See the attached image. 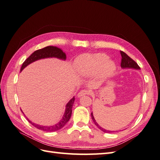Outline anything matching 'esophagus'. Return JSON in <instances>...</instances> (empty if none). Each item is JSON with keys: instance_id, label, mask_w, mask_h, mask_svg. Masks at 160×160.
I'll list each match as a JSON object with an SVG mask.
<instances>
[{"instance_id": "34e87169", "label": "esophagus", "mask_w": 160, "mask_h": 160, "mask_svg": "<svg viewBox=\"0 0 160 160\" xmlns=\"http://www.w3.org/2000/svg\"><path fill=\"white\" fill-rule=\"evenodd\" d=\"M90 93V91H87V90H82V91L80 92H79V93L78 94V97H83V96H85L87 95H88V94Z\"/></svg>"}]
</instances>
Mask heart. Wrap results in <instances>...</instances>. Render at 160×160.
<instances>
[{"instance_id":"obj_1","label":"heart","mask_w":160,"mask_h":160,"mask_svg":"<svg viewBox=\"0 0 160 160\" xmlns=\"http://www.w3.org/2000/svg\"><path fill=\"white\" fill-rule=\"evenodd\" d=\"M76 72L83 76H91L98 73L101 78H105L116 69L113 61L109 60L104 53H86L80 55L75 60Z\"/></svg>"}]
</instances>
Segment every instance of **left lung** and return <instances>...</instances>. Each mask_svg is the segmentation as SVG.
I'll return each instance as SVG.
<instances>
[{
	"label": "left lung",
	"instance_id": "obj_1",
	"mask_svg": "<svg viewBox=\"0 0 160 160\" xmlns=\"http://www.w3.org/2000/svg\"><path fill=\"white\" fill-rule=\"evenodd\" d=\"M120 54L122 56V61H121V67L123 69H126V68H131V69H140V67L138 66V64L135 62V61L130 58V57L127 55L123 51H120ZM91 118L94 122V124H95L98 128H99L101 130L103 131V132H112L113 131H110V130H105L103 128H102L97 122V121L95 120V118L93 116V113L92 112L91 113Z\"/></svg>",
	"mask_w": 160,
	"mask_h": 160
}]
</instances>
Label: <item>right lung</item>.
I'll return each mask as SVG.
<instances>
[{
	"label": "right lung",
	"mask_w": 160,
	"mask_h": 160,
	"mask_svg": "<svg viewBox=\"0 0 160 160\" xmlns=\"http://www.w3.org/2000/svg\"><path fill=\"white\" fill-rule=\"evenodd\" d=\"M50 57H56V58H58L62 60L66 59V55L63 51L61 50V48L56 47H52V46H48L47 47H44L43 48L39 49L34 51L32 54L28 57V59H26L22 64V66L21 68V72L23 69L25 68L28 65L32 63V62H34V61L41 59H44V58H50ZM75 98L73 97L72 99H70L68 103H67L66 106H65V113L63 116L62 119H61L57 124L53 125V126H41L38 124H36L32 122L30 120H29L28 118H27L28 121L32 125H33L36 128L39 130L46 131V132H54V131L59 130L61 129L63 127L67 124V122L70 119L71 116H72V107L73 103H74ZM23 113V112H22Z\"/></svg>",
	"instance_id": "1"
}]
</instances>
